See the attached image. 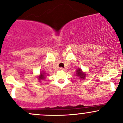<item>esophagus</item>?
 <instances>
[{
  "label": "esophagus",
  "mask_w": 123,
  "mask_h": 123,
  "mask_svg": "<svg viewBox=\"0 0 123 123\" xmlns=\"http://www.w3.org/2000/svg\"><path fill=\"white\" fill-rule=\"evenodd\" d=\"M59 69H60V70H64V68H59Z\"/></svg>",
  "instance_id": "esophagus-1"
}]
</instances>
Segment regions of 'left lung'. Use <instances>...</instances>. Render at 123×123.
I'll return each mask as SVG.
<instances>
[{"label":"left lung","mask_w":123,"mask_h":123,"mask_svg":"<svg viewBox=\"0 0 123 123\" xmlns=\"http://www.w3.org/2000/svg\"><path fill=\"white\" fill-rule=\"evenodd\" d=\"M76 75L77 76L79 77H80V79H84L86 77V74H85V73H83V72L82 71V70H81L80 68H78V69H77L76 70Z\"/></svg>","instance_id":"1"}]
</instances>
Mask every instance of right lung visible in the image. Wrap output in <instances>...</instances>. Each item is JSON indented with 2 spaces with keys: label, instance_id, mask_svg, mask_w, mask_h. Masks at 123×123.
Wrapping results in <instances>:
<instances>
[{
  "label": "right lung",
  "instance_id": "right-lung-1",
  "mask_svg": "<svg viewBox=\"0 0 123 123\" xmlns=\"http://www.w3.org/2000/svg\"><path fill=\"white\" fill-rule=\"evenodd\" d=\"M45 74L46 73H44V71L41 72L40 74V75L38 76V79H39V80H43L45 79V78L46 77Z\"/></svg>",
  "mask_w": 123,
  "mask_h": 123
}]
</instances>
